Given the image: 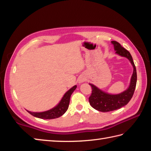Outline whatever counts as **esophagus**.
I'll list each match as a JSON object with an SVG mask.
<instances>
[{
  "label": "esophagus",
  "mask_w": 151,
  "mask_h": 151,
  "mask_svg": "<svg viewBox=\"0 0 151 151\" xmlns=\"http://www.w3.org/2000/svg\"><path fill=\"white\" fill-rule=\"evenodd\" d=\"M86 81V78L84 77H81L78 80V82L79 83H82V82H84Z\"/></svg>",
  "instance_id": "obj_1"
}]
</instances>
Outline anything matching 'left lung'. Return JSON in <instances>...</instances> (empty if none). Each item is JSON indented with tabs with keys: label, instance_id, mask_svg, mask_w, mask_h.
Instances as JSON below:
<instances>
[{
	"label": "left lung",
	"instance_id": "1",
	"mask_svg": "<svg viewBox=\"0 0 151 151\" xmlns=\"http://www.w3.org/2000/svg\"><path fill=\"white\" fill-rule=\"evenodd\" d=\"M111 43L113 44L116 54L126 58L130 61L134 67V72L128 89L119 94H109L99 89L95 85L89 84L92 89L89 97L90 104L93 109L101 112L113 111L126 105L134 95L137 83L136 68L130 53L116 41H111Z\"/></svg>",
	"mask_w": 151,
	"mask_h": 151
}]
</instances>
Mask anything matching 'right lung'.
<instances>
[{"mask_svg":"<svg viewBox=\"0 0 151 151\" xmlns=\"http://www.w3.org/2000/svg\"><path fill=\"white\" fill-rule=\"evenodd\" d=\"M76 88V86H74L73 88L68 90L67 92L64 94L63 97H62L60 102L58 103V105H56L55 107L52 109L41 113H34L27 111L29 114H31L32 116L35 117L39 118L42 119H54L56 118H59L62 116L68 109L70 102V97L71 94Z\"/></svg>","mask_w":151,"mask_h":151,"instance_id":"obj_1","label":"right lung"}]
</instances>
